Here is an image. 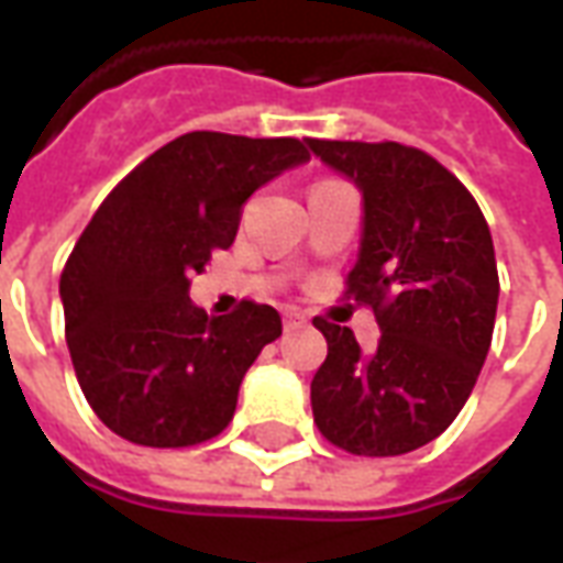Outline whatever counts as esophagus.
I'll return each instance as SVG.
<instances>
[{
	"label": "esophagus",
	"instance_id": "esophagus-1",
	"mask_svg": "<svg viewBox=\"0 0 563 563\" xmlns=\"http://www.w3.org/2000/svg\"><path fill=\"white\" fill-rule=\"evenodd\" d=\"M283 325H286V331L305 329V325H307V313H301L298 307H286V310H283Z\"/></svg>",
	"mask_w": 563,
	"mask_h": 563
}]
</instances>
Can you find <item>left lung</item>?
Returning a JSON list of instances; mask_svg holds the SVG:
<instances>
[{
	"mask_svg": "<svg viewBox=\"0 0 563 563\" xmlns=\"http://www.w3.org/2000/svg\"><path fill=\"white\" fill-rule=\"evenodd\" d=\"M365 205L346 295L374 307L379 343L313 319L329 355L310 383L313 422L353 455H404L446 431L492 346L497 265L483 210L434 156L398 141L307 139Z\"/></svg>",
	"mask_w": 563,
	"mask_h": 563,
	"instance_id": "1",
	"label": "left lung"
}]
</instances>
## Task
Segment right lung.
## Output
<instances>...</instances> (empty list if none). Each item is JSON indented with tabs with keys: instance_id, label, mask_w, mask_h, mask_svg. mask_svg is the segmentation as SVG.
<instances>
[{
	"instance_id": "1",
	"label": "right lung",
	"mask_w": 563,
	"mask_h": 563,
	"mask_svg": "<svg viewBox=\"0 0 563 563\" xmlns=\"http://www.w3.org/2000/svg\"><path fill=\"white\" fill-rule=\"evenodd\" d=\"M310 159L298 139L189 132L111 189L59 277L71 365L92 413L129 443L196 446L232 422L241 379L280 313L241 301L208 317L192 271L232 246L258 186Z\"/></svg>"
}]
</instances>
